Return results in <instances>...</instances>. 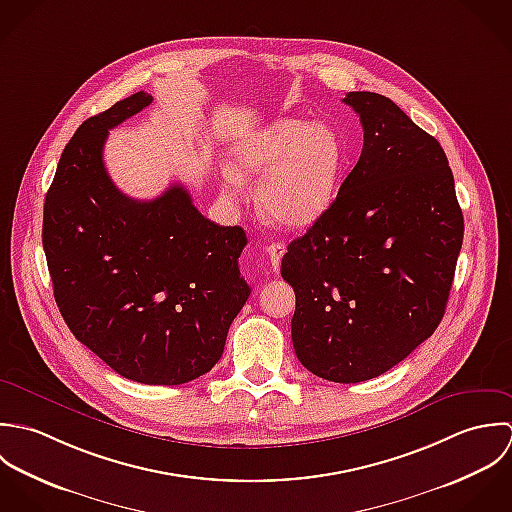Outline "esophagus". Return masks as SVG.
<instances>
[{
	"mask_svg": "<svg viewBox=\"0 0 512 512\" xmlns=\"http://www.w3.org/2000/svg\"><path fill=\"white\" fill-rule=\"evenodd\" d=\"M265 253L269 255L271 267H273V271L277 273L279 267H281V259H283V255H285V245H281V243H271V245L265 247Z\"/></svg>",
	"mask_w": 512,
	"mask_h": 512,
	"instance_id": "1",
	"label": "esophagus"
}]
</instances>
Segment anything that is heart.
Instances as JSON below:
<instances>
[{
    "label": "heart",
    "mask_w": 512,
    "mask_h": 512,
    "mask_svg": "<svg viewBox=\"0 0 512 512\" xmlns=\"http://www.w3.org/2000/svg\"><path fill=\"white\" fill-rule=\"evenodd\" d=\"M231 160L233 168L223 170L227 186L265 174L255 192L261 215L281 227H307L332 202L346 152L332 126L287 116L241 136Z\"/></svg>",
    "instance_id": "1"
}]
</instances>
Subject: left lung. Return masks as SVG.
<instances>
[{"mask_svg":"<svg viewBox=\"0 0 512 512\" xmlns=\"http://www.w3.org/2000/svg\"><path fill=\"white\" fill-rule=\"evenodd\" d=\"M364 128L336 200L281 263L295 289L293 346L314 376L356 384L409 356L439 326L463 213L439 142L378 93H348Z\"/></svg>","mask_w":512,"mask_h":512,"instance_id":"left-lung-1","label":"left lung"}]
</instances>
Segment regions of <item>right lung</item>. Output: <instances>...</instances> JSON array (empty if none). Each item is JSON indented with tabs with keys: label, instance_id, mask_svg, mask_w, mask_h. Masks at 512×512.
Listing matches in <instances>:
<instances>
[{
	"label": "right lung",
	"instance_id": "add662e5",
	"mask_svg": "<svg viewBox=\"0 0 512 512\" xmlns=\"http://www.w3.org/2000/svg\"><path fill=\"white\" fill-rule=\"evenodd\" d=\"M152 103L144 91L85 120L43 207V249L67 326L116 374L178 386L207 374L251 295L245 231L204 217L188 190L124 196L103 162L108 130Z\"/></svg>",
	"mask_w": 512,
	"mask_h": 512
}]
</instances>
